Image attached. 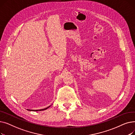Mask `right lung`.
Here are the masks:
<instances>
[{
    "instance_id": "1",
    "label": "right lung",
    "mask_w": 135,
    "mask_h": 135,
    "mask_svg": "<svg viewBox=\"0 0 135 135\" xmlns=\"http://www.w3.org/2000/svg\"><path fill=\"white\" fill-rule=\"evenodd\" d=\"M51 105H50V106H49L48 107H47V108H44V109H38V110H32V109H27L28 110H30V111H41V110H46V109H47V108H49L50 107Z\"/></svg>"
}]
</instances>
